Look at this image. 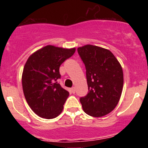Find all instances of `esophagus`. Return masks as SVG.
<instances>
[{
  "mask_svg": "<svg viewBox=\"0 0 148 148\" xmlns=\"http://www.w3.org/2000/svg\"><path fill=\"white\" fill-rule=\"evenodd\" d=\"M71 90H72V92H73V93H75V87H72Z\"/></svg>",
  "mask_w": 148,
  "mask_h": 148,
  "instance_id": "34e87169",
  "label": "esophagus"
}]
</instances>
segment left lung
<instances>
[{"label": "left lung", "instance_id": "obj_1", "mask_svg": "<svg viewBox=\"0 0 148 148\" xmlns=\"http://www.w3.org/2000/svg\"><path fill=\"white\" fill-rule=\"evenodd\" d=\"M78 53L85 65L89 90L80 102L89 116L102 117L119 101L124 84L122 67L108 49L86 44L78 48Z\"/></svg>", "mask_w": 148, "mask_h": 148}]
</instances>
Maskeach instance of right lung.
I'll return each mask as SVG.
<instances>
[{"mask_svg": "<svg viewBox=\"0 0 148 148\" xmlns=\"http://www.w3.org/2000/svg\"><path fill=\"white\" fill-rule=\"evenodd\" d=\"M75 47L66 49L47 45L35 51L27 59L22 73V87L27 104L41 118L59 116L70 93L61 87V64L70 58Z\"/></svg>", "mask_w": 148, "mask_h": 148, "instance_id": "obj_1", "label": "right lung"}]
</instances>
